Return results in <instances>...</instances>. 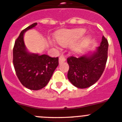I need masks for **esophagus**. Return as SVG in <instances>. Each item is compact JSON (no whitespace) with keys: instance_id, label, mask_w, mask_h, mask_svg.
<instances>
[{"instance_id":"34e87169","label":"esophagus","mask_w":122,"mask_h":122,"mask_svg":"<svg viewBox=\"0 0 122 122\" xmlns=\"http://www.w3.org/2000/svg\"><path fill=\"white\" fill-rule=\"evenodd\" d=\"M66 60V58H65L63 55H61V56H60V58H59V63L60 64L62 63V62H64Z\"/></svg>"}]
</instances>
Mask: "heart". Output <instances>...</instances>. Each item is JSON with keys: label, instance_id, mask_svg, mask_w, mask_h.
<instances>
[{"label": "heart", "instance_id": "obj_1", "mask_svg": "<svg viewBox=\"0 0 122 122\" xmlns=\"http://www.w3.org/2000/svg\"><path fill=\"white\" fill-rule=\"evenodd\" d=\"M85 33V30L84 29L65 30L56 37V41L60 45L62 46H67L73 44L76 41L79 39ZM83 47L80 46L77 48V51L80 50Z\"/></svg>", "mask_w": 122, "mask_h": 122}]
</instances>
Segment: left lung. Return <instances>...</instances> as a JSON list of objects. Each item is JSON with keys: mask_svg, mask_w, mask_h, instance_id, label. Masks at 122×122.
Instances as JSON below:
<instances>
[{"mask_svg": "<svg viewBox=\"0 0 122 122\" xmlns=\"http://www.w3.org/2000/svg\"><path fill=\"white\" fill-rule=\"evenodd\" d=\"M108 43L104 36L100 46L79 58H67L69 65L67 77L78 88H87L97 82L102 75L107 60Z\"/></svg>", "mask_w": 122, "mask_h": 122, "instance_id": "8db88e82", "label": "left lung"}]
</instances>
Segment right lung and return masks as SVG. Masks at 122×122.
Here are the masks:
<instances>
[{"label": "right lung", "mask_w": 122, "mask_h": 122, "mask_svg": "<svg viewBox=\"0 0 122 122\" xmlns=\"http://www.w3.org/2000/svg\"><path fill=\"white\" fill-rule=\"evenodd\" d=\"M37 25L35 22L23 30L15 41L13 49V64L18 78L24 86L34 91L46 86L58 66V57L34 54L27 50L24 35Z\"/></svg>", "instance_id": "1"}]
</instances>
